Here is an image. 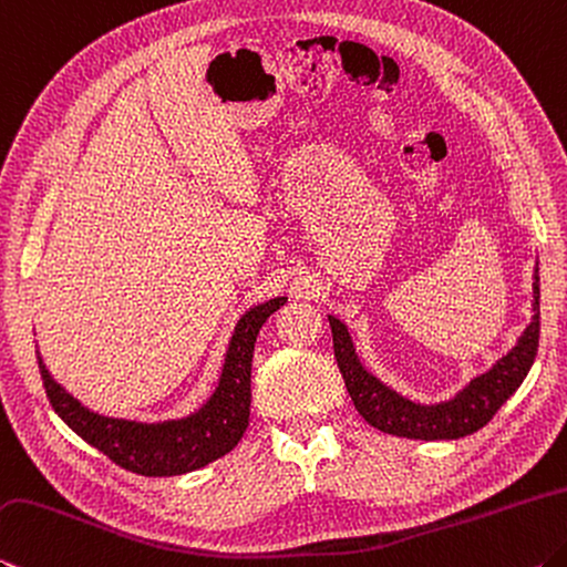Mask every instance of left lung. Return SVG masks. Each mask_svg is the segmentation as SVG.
<instances>
[{
	"label": "left lung",
	"instance_id": "8db88e82",
	"mask_svg": "<svg viewBox=\"0 0 567 567\" xmlns=\"http://www.w3.org/2000/svg\"><path fill=\"white\" fill-rule=\"evenodd\" d=\"M332 327L334 357L339 372L344 377L354 409L364 416L367 424L391 436L421 439V441H454L473 434L496 416V411L516 394V389L528 377L538 352L540 337V277L538 262L533 272V319L523 329L516 347L501 357L488 372L473 377L458 394L439 404H421V401L399 394L396 389L384 384L377 374L362 364L349 327L334 315H327Z\"/></svg>",
	"mask_w": 567,
	"mask_h": 567
}]
</instances>
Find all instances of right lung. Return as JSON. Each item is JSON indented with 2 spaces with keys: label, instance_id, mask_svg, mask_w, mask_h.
<instances>
[{
  "label": "right lung",
  "instance_id": "obj_1",
  "mask_svg": "<svg viewBox=\"0 0 567 567\" xmlns=\"http://www.w3.org/2000/svg\"><path fill=\"white\" fill-rule=\"evenodd\" d=\"M285 302L287 297H272L245 310L225 349L218 386L208 401L188 416L136 421L91 411L51 377L37 349L47 396L74 434L118 463L121 468L138 476H181V473L198 471L230 454L248 429L255 339L267 317L280 310Z\"/></svg>",
  "mask_w": 567,
  "mask_h": 567
}]
</instances>
